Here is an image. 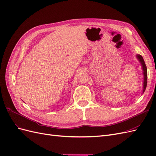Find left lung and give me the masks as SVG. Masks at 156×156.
<instances>
[{
  "label": "left lung",
  "instance_id": "8db88e82",
  "mask_svg": "<svg viewBox=\"0 0 156 156\" xmlns=\"http://www.w3.org/2000/svg\"><path fill=\"white\" fill-rule=\"evenodd\" d=\"M136 57H137L138 60L140 61V62L142 65L143 66V74H144V83H143V93L144 92L146 85H147V68H146V66L145 64V62L144 61V59L143 58V56L140 55H136Z\"/></svg>",
  "mask_w": 156,
  "mask_h": 156
}]
</instances>
